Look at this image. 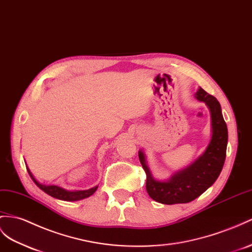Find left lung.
Returning a JSON list of instances; mask_svg holds the SVG:
<instances>
[{"mask_svg":"<svg viewBox=\"0 0 252 252\" xmlns=\"http://www.w3.org/2000/svg\"><path fill=\"white\" fill-rule=\"evenodd\" d=\"M195 96L198 101L204 102L211 112L212 138L202 156L186 168L172 175L167 181H158L151 175L145 153L138 152L141 166L147 175L146 189L157 202L176 204L192 201L214 184L223 167L228 128L222 117L220 104L215 96L209 94L201 87Z\"/></svg>","mask_w":252,"mask_h":252,"instance_id":"left-lung-1","label":"left lung"}]
</instances>
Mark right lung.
Returning a JSON list of instances; mask_svg holds the SVG:
<instances>
[{"label":"right lung","instance_id":"obj_1","mask_svg":"<svg viewBox=\"0 0 252 252\" xmlns=\"http://www.w3.org/2000/svg\"><path fill=\"white\" fill-rule=\"evenodd\" d=\"M27 169L30 173L32 180H33L38 188H39L46 193H48V195H50L51 197L60 199V200H63V201H76V200L87 198L89 196H92L93 193L96 190V189H98V186H94V188H93V189H85V190H67V189L61 188V186H57V185H44V184H41L37 181V180L34 178V176L32 175V172L29 169L28 166H27Z\"/></svg>","mask_w":252,"mask_h":252}]
</instances>
